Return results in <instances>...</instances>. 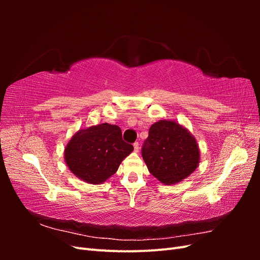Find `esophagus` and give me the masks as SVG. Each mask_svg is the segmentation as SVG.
Here are the masks:
<instances>
[{
    "label": "esophagus",
    "mask_w": 260,
    "mask_h": 260,
    "mask_svg": "<svg viewBox=\"0 0 260 260\" xmlns=\"http://www.w3.org/2000/svg\"><path fill=\"white\" fill-rule=\"evenodd\" d=\"M133 147H135V152H136V153H139L140 147H139V143H138V142H136L135 144H133Z\"/></svg>",
    "instance_id": "34e87169"
}]
</instances>
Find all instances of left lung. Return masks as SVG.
Listing matches in <instances>:
<instances>
[{"label":"left lung","instance_id":"left-lung-1","mask_svg":"<svg viewBox=\"0 0 260 260\" xmlns=\"http://www.w3.org/2000/svg\"><path fill=\"white\" fill-rule=\"evenodd\" d=\"M142 156L151 175L167 185L192 175L201 160L198 141L192 133L179 122L165 119L149 128Z\"/></svg>","mask_w":260,"mask_h":260}]
</instances>
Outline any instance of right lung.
I'll use <instances>...</instances> for the list:
<instances>
[{"mask_svg":"<svg viewBox=\"0 0 260 260\" xmlns=\"http://www.w3.org/2000/svg\"><path fill=\"white\" fill-rule=\"evenodd\" d=\"M132 151L133 146L123 142L120 128L105 122L78 130L65 146L64 159L78 179L102 184Z\"/></svg>","mask_w":260,"mask_h":260,"instance_id":"1","label":"right lung"}]
</instances>
